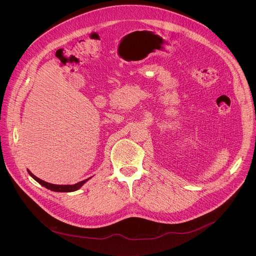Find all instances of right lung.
Segmentation results:
<instances>
[{
  "instance_id": "right-lung-1",
  "label": "right lung",
  "mask_w": 256,
  "mask_h": 256,
  "mask_svg": "<svg viewBox=\"0 0 256 256\" xmlns=\"http://www.w3.org/2000/svg\"><path fill=\"white\" fill-rule=\"evenodd\" d=\"M28 171V173H29V175L34 179V180H36L40 184H42V186H44L46 188H48V190H50L52 192H76V190H78L79 188H81L83 186H84V184H86V182L91 178V177H89V178H87V179H85V180H83V181H80V182H78V184H72V186H58V184H48V182H46V181H44V180H42L40 178H38V177H36L34 174H32L29 170H27Z\"/></svg>"
}]
</instances>
